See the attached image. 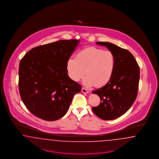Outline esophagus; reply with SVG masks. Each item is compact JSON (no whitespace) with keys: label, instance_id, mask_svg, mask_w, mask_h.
<instances>
[{"label":"esophagus","instance_id":"esophagus-1","mask_svg":"<svg viewBox=\"0 0 159 159\" xmlns=\"http://www.w3.org/2000/svg\"><path fill=\"white\" fill-rule=\"evenodd\" d=\"M82 92H83V93H89V91H88L87 89H86L83 88V87H82Z\"/></svg>","mask_w":159,"mask_h":159}]
</instances>
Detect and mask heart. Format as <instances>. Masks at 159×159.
Segmentation results:
<instances>
[{
    "instance_id": "heart-1",
    "label": "heart",
    "mask_w": 159,
    "mask_h": 159,
    "mask_svg": "<svg viewBox=\"0 0 159 159\" xmlns=\"http://www.w3.org/2000/svg\"><path fill=\"white\" fill-rule=\"evenodd\" d=\"M115 57L110 51L89 47L69 58L66 63L68 75L75 82H78L86 75L83 84L87 87H101L110 80L115 67Z\"/></svg>"
}]
</instances>
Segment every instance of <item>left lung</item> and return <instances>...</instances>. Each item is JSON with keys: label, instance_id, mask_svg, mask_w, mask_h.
I'll return each instance as SVG.
<instances>
[{"label": "left lung", "instance_id": "obj_1", "mask_svg": "<svg viewBox=\"0 0 159 159\" xmlns=\"http://www.w3.org/2000/svg\"><path fill=\"white\" fill-rule=\"evenodd\" d=\"M106 46L115 57V67L110 80L92 93L100 98V104L92 108L104 120H112L124 114L135 101L139 87V66L133 55L114 43L97 42Z\"/></svg>", "mask_w": 159, "mask_h": 159}]
</instances>
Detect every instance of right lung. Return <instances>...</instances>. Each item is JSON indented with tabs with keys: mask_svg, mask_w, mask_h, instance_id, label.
<instances>
[{
	"mask_svg": "<svg viewBox=\"0 0 159 159\" xmlns=\"http://www.w3.org/2000/svg\"><path fill=\"white\" fill-rule=\"evenodd\" d=\"M80 41L59 40L31 49L20 61L19 87L22 101L34 116L57 120L66 114L82 86L67 75L66 63Z\"/></svg>",
	"mask_w": 159,
	"mask_h": 159,
	"instance_id": "right-lung-1",
	"label": "right lung"
}]
</instances>
